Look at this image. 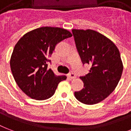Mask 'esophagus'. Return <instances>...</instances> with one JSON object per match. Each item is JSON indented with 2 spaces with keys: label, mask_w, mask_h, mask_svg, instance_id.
<instances>
[{
  "label": "esophagus",
  "mask_w": 131,
  "mask_h": 131,
  "mask_svg": "<svg viewBox=\"0 0 131 131\" xmlns=\"http://www.w3.org/2000/svg\"><path fill=\"white\" fill-rule=\"evenodd\" d=\"M68 76H69V78L70 79H71V80L76 78L75 74H74L73 73H69V75H68Z\"/></svg>",
  "instance_id": "obj_1"
}]
</instances>
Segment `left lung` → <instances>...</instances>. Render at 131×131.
I'll return each mask as SVG.
<instances>
[{"instance_id": "obj_1", "label": "left lung", "mask_w": 131, "mask_h": 131, "mask_svg": "<svg viewBox=\"0 0 131 131\" xmlns=\"http://www.w3.org/2000/svg\"><path fill=\"white\" fill-rule=\"evenodd\" d=\"M72 32L82 62L91 65L89 73L80 77L84 88L75 92V96L86 105L96 104L114 91L121 78L120 51L111 40L95 30L73 29Z\"/></svg>"}]
</instances>
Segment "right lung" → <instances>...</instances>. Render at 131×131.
<instances>
[{"label":"right lung","mask_w":131,"mask_h":131,"mask_svg":"<svg viewBox=\"0 0 131 131\" xmlns=\"http://www.w3.org/2000/svg\"><path fill=\"white\" fill-rule=\"evenodd\" d=\"M72 37L69 30L58 27H41L25 34L14 47L10 60L16 84L29 97L42 101L53 95L65 75L57 76L47 62L56 45Z\"/></svg>","instance_id":"right-lung-1"}]
</instances>
